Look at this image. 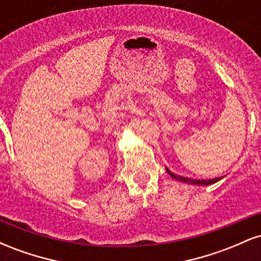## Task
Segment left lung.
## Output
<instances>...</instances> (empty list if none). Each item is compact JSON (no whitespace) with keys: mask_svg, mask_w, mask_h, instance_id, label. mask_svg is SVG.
I'll list each match as a JSON object with an SVG mask.
<instances>
[{"mask_svg":"<svg viewBox=\"0 0 261 261\" xmlns=\"http://www.w3.org/2000/svg\"><path fill=\"white\" fill-rule=\"evenodd\" d=\"M167 172H168V174L172 176L173 179H175V180L180 181V182H185V184H191V185H211V184H215V182H217L218 180H221V179H223V176H220V178H215V179H207V180H205V179H191V178H185V176H181V175H176L174 173H172L170 170L167 168Z\"/></svg>","mask_w":261,"mask_h":261,"instance_id":"obj_1","label":"left lung"}]
</instances>
